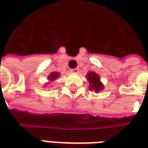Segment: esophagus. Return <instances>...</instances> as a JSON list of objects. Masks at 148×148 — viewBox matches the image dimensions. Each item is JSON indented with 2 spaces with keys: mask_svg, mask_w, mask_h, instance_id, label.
Returning <instances> with one entry per match:
<instances>
[{
  "mask_svg": "<svg viewBox=\"0 0 148 148\" xmlns=\"http://www.w3.org/2000/svg\"><path fill=\"white\" fill-rule=\"evenodd\" d=\"M71 73H73V74H77V72H78V68H74V69H72L71 70Z\"/></svg>",
  "mask_w": 148,
  "mask_h": 148,
  "instance_id": "esophagus-1",
  "label": "esophagus"
}]
</instances>
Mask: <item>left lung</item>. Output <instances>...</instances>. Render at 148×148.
I'll return each mask as SVG.
<instances>
[{
	"label": "left lung",
	"mask_w": 148,
	"mask_h": 148,
	"mask_svg": "<svg viewBox=\"0 0 148 148\" xmlns=\"http://www.w3.org/2000/svg\"><path fill=\"white\" fill-rule=\"evenodd\" d=\"M86 78L90 83V90H94L96 93H98L104 89V85L101 82L100 76L95 72H89Z\"/></svg>",
	"instance_id": "8db88e82"
}]
</instances>
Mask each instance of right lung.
<instances>
[{
	"label": "right lung",
	"instance_id": "add662e5",
	"mask_svg": "<svg viewBox=\"0 0 148 148\" xmlns=\"http://www.w3.org/2000/svg\"><path fill=\"white\" fill-rule=\"evenodd\" d=\"M58 76H59V74L58 72H52L51 74L49 75L48 80H50L51 82H53V81L56 80L58 77Z\"/></svg>",
	"mask_w": 148,
	"mask_h": 148
}]
</instances>
